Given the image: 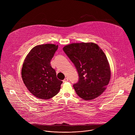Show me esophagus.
<instances>
[{"label": "esophagus", "instance_id": "obj_1", "mask_svg": "<svg viewBox=\"0 0 135 135\" xmlns=\"http://www.w3.org/2000/svg\"><path fill=\"white\" fill-rule=\"evenodd\" d=\"M68 81V78H65L64 80H63V82L65 83V82H67Z\"/></svg>", "mask_w": 135, "mask_h": 135}]
</instances>
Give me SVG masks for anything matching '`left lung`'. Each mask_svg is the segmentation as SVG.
Segmentation results:
<instances>
[{"mask_svg": "<svg viewBox=\"0 0 135 135\" xmlns=\"http://www.w3.org/2000/svg\"><path fill=\"white\" fill-rule=\"evenodd\" d=\"M63 50L74 64L79 81L73 87L85 100L98 97L105 90L110 78V69L106 55L93 43H73Z\"/></svg>", "mask_w": 135, "mask_h": 135, "instance_id": "8db88e82", "label": "left lung"}]
</instances>
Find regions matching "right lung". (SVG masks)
<instances>
[{
	"label": "right lung",
	"mask_w": 135,
	"mask_h": 135,
	"mask_svg": "<svg viewBox=\"0 0 135 135\" xmlns=\"http://www.w3.org/2000/svg\"><path fill=\"white\" fill-rule=\"evenodd\" d=\"M58 45H39L28 53L22 68V78L28 90L35 97L49 99L59 92L62 81L56 78L50 62Z\"/></svg>",
	"instance_id": "add662e5"
}]
</instances>
